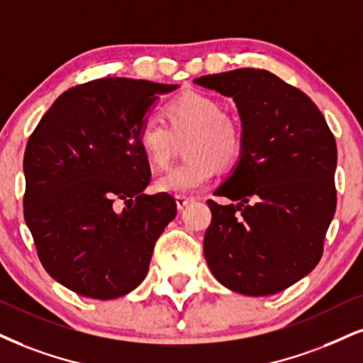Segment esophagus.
<instances>
[{"label":"esophagus","instance_id":"esophagus-1","mask_svg":"<svg viewBox=\"0 0 363 363\" xmlns=\"http://www.w3.org/2000/svg\"><path fill=\"white\" fill-rule=\"evenodd\" d=\"M174 202H177L178 210H183V208L186 207V205H189V203L191 202V199H189V196L178 195V196H174Z\"/></svg>","mask_w":363,"mask_h":363}]
</instances>
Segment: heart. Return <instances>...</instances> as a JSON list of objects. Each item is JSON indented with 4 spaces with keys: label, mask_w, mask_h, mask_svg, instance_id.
Listing matches in <instances>:
<instances>
[{
    "label": "heart",
    "mask_w": 363,
    "mask_h": 363,
    "mask_svg": "<svg viewBox=\"0 0 363 363\" xmlns=\"http://www.w3.org/2000/svg\"><path fill=\"white\" fill-rule=\"evenodd\" d=\"M168 124L147 116L138 128V145L153 169L164 168L180 141L185 143V163L156 178L155 189L168 195H194L212 182L218 167L239 158L242 140L239 126L222 114L216 99L200 92H186L164 109Z\"/></svg>",
    "instance_id": "heart-1"
}]
</instances>
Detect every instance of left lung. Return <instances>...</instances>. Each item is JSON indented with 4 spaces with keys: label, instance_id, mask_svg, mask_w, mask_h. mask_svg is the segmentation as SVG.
<instances>
[{
    "label": "left lung",
    "instance_id": "8db88e82",
    "mask_svg": "<svg viewBox=\"0 0 363 363\" xmlns=\"http://www.w3.org/2000/svg\"><path fill=\"white\" fill-rule=\"evenodd\" d=\"M196 86L232 97L240 118L239 161L208 200L203 254L218 283L269 296L315 269L337 208V143L310 97L274 74L237 69Z\"/></svg>",
    "mask_w": 363,
    "mask_h": 363
}]
</instances>
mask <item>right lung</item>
Segmentation results:
<instances>
[{"mask_svg": "<svg viewBox=\"0 0 363 363\" xmlns=\"http://www.w3.org/2000/svg\"><path fill=\"white\" fill-rule=\"evenodd\" d=\"M177 89L92 80L58 96L30 136L25 222L45 271L80 296L114 299L138 288L177 216L173 196L145 194L151 172L138 145L143 119Z\"/></svg>", "mask_w": 363, "mask_h": 363, "instance_id": "right-lung-1", "label": "right lung"}]
</instances>
